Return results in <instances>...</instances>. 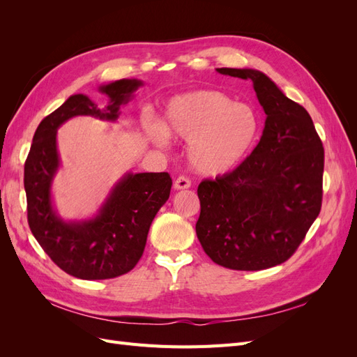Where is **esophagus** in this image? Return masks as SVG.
I'll use <instances>...</instances> for the list:
<instances>
[{
  "label": "esophagus",
  "mask_w": 357,
  "mask_h": 357,
  "mask_svg": "<svg viewBox=\"0 0 357 357\" xmlns=\"http://www.w3.org/2000/svg\"><path fill=\"white\" fill-rule=\"evenodd\" d=\"M190 188V180L180 176L176 181H174V189L176 190H183V189H189Z\"/></svg>",
  "instance_id": "obj_1"
}]
</instances>
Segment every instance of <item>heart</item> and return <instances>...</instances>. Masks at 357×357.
<instances>
[{
  "instance_id": "1",
  "label": "heart",
  "mask_w": 357,
  "mask_h": 357,
  "mask_svg": "<svg viewBox=\"0 0 357 357\" xmlns=\"http://www.w3.org/2000/svg\"><path fill=\"white\" fill-rule=\"evenodd\" d=\"M261 116L252 104L234 102L229 95L201 89L174 96L160 123L144 119L143 131L153 144L165 147L169 137L185 139L192 169L218 177L238 167L261 134Z\"/></svg>"
}]
</instances>
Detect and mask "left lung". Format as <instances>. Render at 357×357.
I'll list each match as a JSON object with an SVG mask.
<instances>
[{
    "label": "left lung",
    "instance_id": "left-lung-1",
    "mask_svg": "<svg viewBox=\"0 0 357 357\" xmlns=\"http://www.w3.org/2000/svg\"><path fill=\"white\" fill-rule=\"evenodd\" d=\"M218 73L252 80L266 119L261 142L238 168L201 181L197 235L214 264L259 271L287 261L317 219L325 150L308 112L266 74Z\"/></svg>",
    "mask_w": 357,
    "mask_h": 357
}]
</instances>
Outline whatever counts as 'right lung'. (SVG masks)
Returning <instances> with one entry per match:
<instances>
[{"instance_id":"right-lung-1","label":"right lung","mask_w":357,"mask_h":357,"mask_svg":"<svg viewBox=\"0 0 357 357\" xmlns=\"http://www.w3.org/2000/svg\"><path fill=\"white\" fill-rule=\"evenodd\" d=\"M143 84L138 79H122L98 86L109 100L104 109L88 95H71L43 119L32 138L24 176L29 228L52 261L73 277L105 280L131 271L144 252L150 225L169 198L172 180L168 172H125L92 218L62 219L52 197L61 168L58 129L75 116L116 122L121 107Z\"/></svg>"}]
</instances>
